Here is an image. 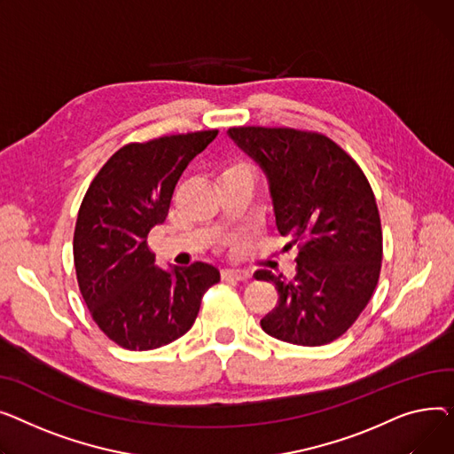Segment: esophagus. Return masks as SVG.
Segmentation results:
<instances>
[{"label": "esophagus", "instance_id": "obj_1", "mask_svg": "<svg viewBox=\"0 0 454 454\" xmlns=\"http://www.w3.org/2000/svg\"><path fill=\"white\" fill-rule=\"evenodd\" d=\"M223 280H239V282H246L251 278L249 271H242V270H223L222 271Z\"/></svg>", "mask_w": 454, "mask_h": 454}]
</instances>
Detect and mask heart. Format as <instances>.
Returning a JSON list of instances; mask_svg holds the SVG:
<instances>
[{"label":"heart","mask_w":454,"mask_h":454,"mask_svg":"<svg viewBox=\"0 0 454 454\" xmlns=\"http://www.w3.org/2000/svg\"><path fill=\"white\" fill-rule=\"evenodd\" d=\"M239 167H247V165H244V163H238V165H234V167H231V168H239Z\"/></svg>","instance_id":"b5f03b06"}]
</instances>
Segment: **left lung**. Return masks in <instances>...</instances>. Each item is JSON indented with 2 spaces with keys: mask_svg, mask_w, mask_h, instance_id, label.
Segmentation results:
<instances>
[{
  "mask_svg": "<svg viewBox=\"0 0 454 454\" xmlns=\"http://www.w3.org/2000/svg\"><path fill=\"white\" fill-rule=\"evenodd\" d=\"M227 136L268 177L277 229L301 249L293 280L256 271L280 295L262 330L299 346L335 340L356 323L381 271L380 212L363 170L321 133L242 126Z\"/></svg>",
  "mask_w": 454,
  "mask_h": 454,
  "instance_id": "left-lung-1",
  "label": "left lung"
}]
</instances>
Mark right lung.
Here are the masks:
<instances>
[{"label":"right lung","instance_id":"add662e5","mask_svg":"<svg viewBox=\"0 0 454 454\" xmlns=\"http://www.w3.org/2000/svg\"><path fill=\"white\" fill-rule=\"evenodd\" d=\"M218 129L131 143L91 181L78 210L73 256L80 293L97 326L128 350H153L179 339L196 321L203 293L220 271L157 268L148 232L167 220L176 183Z\"/></svg>","mask_w":454,"mask_h":454}]
</instances>
